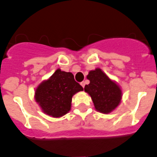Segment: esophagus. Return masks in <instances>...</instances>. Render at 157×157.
Here are the masks:
<instances>
[{
    "label": "esophagus",
    "instance_id": "34e87169",
    "mask_svg": "<svg viewBox=\"0 0 157 157\" xmlns=\"http://www.w3.org/2000/svg\"><path fill=\"white\" fill-rule=\"evenodd\" d=\"M85 85H86L85 82H81V86L83 87V88L85 87Z\"/></svg>",
    "mask_w": 157,
    "mask_h": 157
}]
</instances>
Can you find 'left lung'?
Instances as JSON below:
<instances>
[{
  "label": "left lung",
  "mask_w": 157,
  "mask_h": 157,
  "mask_svg": "<svg viewBox=\"0 0 157 157\" xmlns=\"http://www.w3.org/2000/svg\"><path fill=\"white\" fill-rule=\"evenodd\" d=\"M90 84L85 86V92L92 98L96 110L108 114L120 105L122 90L116 82L112 81L101 69L90 71L86 76Z\"/></svg>",
  "instance_id": "obj_1"
}]
</instances>
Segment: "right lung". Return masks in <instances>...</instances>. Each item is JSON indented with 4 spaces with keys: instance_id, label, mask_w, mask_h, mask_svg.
<instances>
[{
    "instance_id": "obj_1",
    "label": "right lung",
    "mask_w": 157,
    "mask_h": 157,
    "mask_svg": "<svg viewBox=\"0 0 157 157\" xmlns=\"http://www.w3.org/2000/svg\"><path fill=\"white\" fill-rule=\"evenodd\" d=\"M82 90L72 73L57 69L37 87L34 98L44 113L58 118L71 110L73 95Z\"/></svg>"
}]
</instances>
